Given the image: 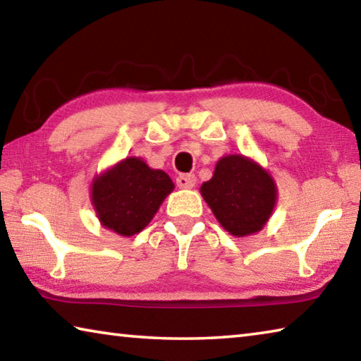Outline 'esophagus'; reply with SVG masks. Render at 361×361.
I'll use <instances>...</instances> for the list:
<instances>
[{
  "label": "esophagus",
  "mask_w": 361,
  "mask_h": 361,
  "mask_svg": "<svg viewBox=\"0 0 361 361\" xmlns=\"http://www.w3.org/2000/svg\"><path fill=\"white\" fill-rule=\"evenodd\" d=\"M176 186L181 189H192L195 186V176L192 173L180 175L178 178H176Z\"/></svg>",
  "instance_id": "1"
}]
</instances>
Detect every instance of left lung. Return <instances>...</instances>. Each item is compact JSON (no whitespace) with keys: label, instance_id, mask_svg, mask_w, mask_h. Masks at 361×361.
Returning <instances> with one entry per match:
<instances>
[{"label":"left lung","instance_id":"left-lung-1","mask_svg":"<svg viewBox=\"0 0 361 361\" xmlns=\"http://www.w3.org/2000/svg\"><path fill=\"white\" fill-rule=\"evenodd\" d=\"M200 194L218 223L235 237L261 231L277 202L276 181L259 164L242 154L219 159Z\"/></svg>","mask_w":361,"mask_h":361}]
</instances>
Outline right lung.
I'll list each match as a JSON object with an SVG mask.
<instances>
[{
	"instance_id": "add662e5",
	"label": "right lung",
	"mask_w": 361,
	"mask_h": 361,
	"mask_svg": "<svg viewBox=\"0 0 361 361\" xmlns=\"http://www.w3.org/2000/svg\"><path fill=\"white\" fill-rule=\"evenodd\" d=\"M173 188L164 170L148 167L140 157H126L95 176L92 204L103 228L130 237L149 224Z\"/></svg>"
}]
</instances>
